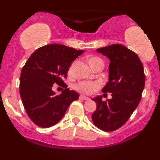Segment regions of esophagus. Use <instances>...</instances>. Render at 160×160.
<instances>
[{"label": "esophagus", "mask_w": 160, "mask_h": 160, "mask_svg": "<svg viewBox=\"0 0 160 160\" xmlns=\"http://www.w3.org/2000/svg\"><path fill=\"white\" fill-rule=\"evenodd\" d=\"M80 98L82 99V100H84V101H89V98H88V97H86V96H84V95H80Z\"/></svg>", "instance_id": "1"}]
</instances>
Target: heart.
I'll return each mask as SVG.
<instances>
[{
  "mask_svg": "<svg viewBox=\"0 0 160 160\" xmlns=\"http://www.w3.org/2000/svg\"><path fill=\"white\" fill-rule=\"evenodd\" d=\"M99 61H102V60L101 59V58H98V57H94V58H90V60H89V64H90L92 67V66L93 65V64ZM74 66V63H73L72 65H71V67H70L69 68L70 73L73 71ZM100 86H101V84L99 83L98 82L80 81L77 84L76 86H75V89H76L78 92H80L82 93V94L90 95L93 92L98 90L99 88H100Z\"/></svg>",
  "mask_w": 160,
  "mask_h": 160,
  "instance_id": "obj_1",
  "label": "heart"
}]
</instances>
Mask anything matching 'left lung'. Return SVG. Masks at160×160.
Segmentation results:
<instances>
[{
	"mask_svg": "<svg viewBox=\"0 0 160 160\" xmlns=\"http://www.w3.org/2000/svg\"><path fill=\"white\" fill-rule=\"evenodd\" d=\"M97 51L110 59L109 81L102 92H111L112 98H93L97 108L92 119L100 129L115 131L127 122L140 102L145 85L144 67L136 53L123 45L113 44Z\"/></svg>",
	"mask_w": 160,
	"mask_h": 160,
	"instance_id": "obj_1",
	"label": "left lung"
}]
</instances>
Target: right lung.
<instances>
[{
	"label": "right lung",
	"instance_id": "add662e5",
	"mask_svg": "<svg viewBox=\"0 0 160 160\" xmlns=\"http://www.w3.org/2000/svg\"><path fill=\"white\" fill-rule=\"evenodd\" d=\"M60 44H49L38 49L29 57L20 75L19 92L29 118L37 126L49 128L63 117L69 105L79 98L75 91L69 90L62 78L72 62L83 52ZM54 83L65 89L56 95Z\"/></svg>",
	"mask_w": 160,
	"mask_h": 160
}]
</instances>
